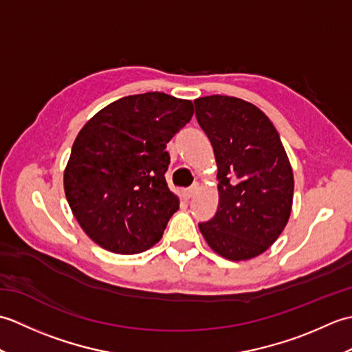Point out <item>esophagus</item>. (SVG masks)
I'll list each match as a JSON object with an SVG mask.
<instances>
[{
	"label": "esophagus",
	"mask_w": 352,
	"mask_h": 352,
	"mask_svg": "<svg viewBox=\"0 0 352 352\" xmlns=\"http://www.w3.org/2000/svg\"><path fill=\"white\" fill-rule=\"evenodd\" d=\"M197 189H198V186L197 184H193V186H190V188H188L184 190V197L188 198V199H190L193 195H195V192H197Z\"/></svg>",
	"instance_id": "1"
}]
</instances>
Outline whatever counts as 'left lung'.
<instances>
[{"label":"left lung","mask_w":352,"mask_h":352,"mask_svg":"<svg viewBox=\"0 0 352 352\" xmlns=\"http://www.w3.org/2000/svg\"><path fill=\"white\" fill-rule=\"evenodd\" d=\"M195 115L218 164L219 204L198 227L219 256L257 257L286 227L294 199V174L281 139L254 104L227 95L198 98Z\"/></svg>","instance_id":"obj_1"}]
</instances>
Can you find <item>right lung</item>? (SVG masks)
<instances>
[{
	"mask_svg": "<svg viewBox=\"0 0 352 352\" xmlns=\"http://www.w3.org/2000/svg\"><path fill=\"white\" fill-rule=\"evenodd\" d=\"M192 115L189 100L146 92L113 101L81 129L65 169V193L95 243L138 254L160 241L180 206L164 178L166 145Z\"/></svg>",
	"mask_w": 352,
	"mask_h": 352,
	"instance_id": "1",
	"label": "right lung"
}]
</instances>
